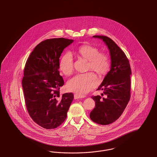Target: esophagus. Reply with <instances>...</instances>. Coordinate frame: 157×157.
<instances>
[{
    "label": "esophagus",
    "mask_w": 157,
    "mask_h": 157,
    "mask_svg": "<svg viewBox=\"0 0 157 157\" xmlns=\"http://www.w3.org/2000/svg\"><path fill=\"white\" fill-rule=\"evenodd\" d=\"M85 97V95H79V94H75L74 95V98L75 99H81V98H83Z\"/></svg>",
    "instance_id": "1"
}]
</instances>
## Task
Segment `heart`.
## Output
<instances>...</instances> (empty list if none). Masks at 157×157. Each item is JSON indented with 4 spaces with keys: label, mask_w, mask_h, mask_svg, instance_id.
Here are the masks:
<instances>
[{
    "label": "heart",
    "mask_w": 157,
    "mask_h": 157,
    "mask_svg": "<svg viewBox=\"0 0 157 157\" xmlns=\"http://www.w3.org/2000/svg\"><path fill=\"white\" fill-rule=\"evenodd\" d=\"M78 55L84 59L88 60L87 71L95 72L99 76L107 74L111 67V59L105 53L100 52L97 47L86 44L80 46L77 50ZM59 67L60 72L66 76L74 72V63L72 55L67 53L60 60ZM97 76L93 72L76 75L67 83V88L79 95H83L97 86Z\"/></svg>",
    "instance_id": "1"
}]
</instances>
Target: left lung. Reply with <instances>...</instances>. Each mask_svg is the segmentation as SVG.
I'll return each instance as SVG.
<instances>
[{
	"label": "left lung",
	"mask_w": 157,
	"mask_h": 157,
	"mask_svg": "<svg viewBox=\"0 0 157 157\" xmlns=\"http://www.w3.org/2000/svg\"><path fill=\"white\" fill-rule=\"evenodd\" d=\"M93 37L104 40L111 59V70L97 89L103 90L101 95L105 97H91L95 101V106L90 113V118L95 123L105 125L118 120L129 101L131 69L125 53L111 38L100 35Z\"/></svg>",
	"instance_id": "left-lung-1"
}]
</instances>
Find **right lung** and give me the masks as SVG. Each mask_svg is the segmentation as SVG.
Masks as SVG:
<instances>
[{"mask_svg": "<svg viewBox=\"0 0 157 157\" xmlns=\"http://www.w3.org/2000/svg\"><path fill=\"white\" fill-rule=\"evenodd\" d=\"M63 37L46 39L34 48L25 64L22 79L25 102L33 121L45 129L60 125L73 99L71 92L60 95L64 81L59 74V58L73 42Z\"/></svg>", "mask_w": 157, "mask_h": 157, "instance_id": "right-lung-1", "label": "right lung"}]
</instances>
